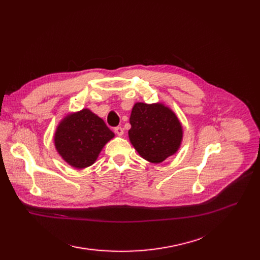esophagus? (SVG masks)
Instances as JSON below:
<instances>
[{
	"label": "esophagus",
	"instance_id": "esophagus-1",
	"mask_svg": "<svg viewBox=\"0 0 260 260\" xmlns=\"http://www.w3.org/2000/svg\"><path fill=\"white\" fill-rule=\"evenodd\" d=\"M115 133L118 136H122L123 134H124V129H123L121 126H117V127H115Z\"/></svg>",
	"mask_w": 260,
	"mask_h": 260
}]
</instances>
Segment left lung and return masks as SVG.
<instances>
[{
	"label": "left lung",
	"mask_w": 260,
	"mask_h": 260,
	"mask_svg": "<svg viewBox=\"0 0 260 260\" xmlns=\"http://www.w3.org/2000/svg\"><path fill=\"white\" fill-rule=\"evenodd\" d=\"M129 123V140L145 160L160 163L178 151L182 140V126L169 107L160 103H136Z\"/></svg>",
	"instance_id": "8db88e82"
}]
</instances>
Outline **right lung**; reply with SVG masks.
Listing matches in <instances>:
<instances>
[{"label":"right lung","instance_id":"add662e5","mask_svg":"<svg viewBox=\"0 0 260 260\" xmlns=\"http://www.w3.org/2000/svg\"><path fill=\"white\" fill-rule=\"evenodd\" d=\"M114 136L101 118L85 108L61 121L54 135V145L68 165L84 169L92 165Z\"/></svg>","mask_w":260,"mask_h":260}]
</instances>
